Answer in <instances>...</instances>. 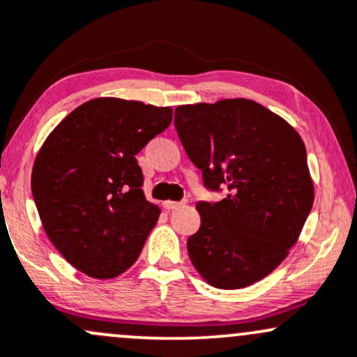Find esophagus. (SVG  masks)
Wrapping results in <instances>:
<instances>
[{
    "mask_svg": "<svg viewBox=\"0 0 357 357\" xmlns=\"http://www.w3.org/2000/svg\"><path fill=\"white\" fill-rule=\"evenodd\" d=\"M183 205H185L183 202H171V199H167V202L162 203V206L166 210H176V208H179V206H183Z\"/></svg>",
    "mask_w": 357,
    "mask_h": 357,
    "instance_id": "1",
    "label": "esophagus"
}]
</instances>
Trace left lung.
I'll use <instances>...</instances> for the list:
<instances>
[{
  "label": "left lung",
  "mask_w": 357,
  "mask_h": 357,
  "mask_svg": "<svg viewBox=\"0 0 357 357\" xmlns=\"http://www.w3.org/2000/svg\"><path fill=\"white\" fill-rule=\"evenodd\" d=\"M174 127L217 203H197L198 232L188 238L195 269L215 288L257 283L287 259L313 205L307 149L298 132L245 98L181 105Z\"/></svg>",
  "instance_id": "obj_1"
}]
</instances>
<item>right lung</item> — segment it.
I'll use <instances>...</instances> for the list:
<instances>
[{
	"label": "right lung",
	"instance_id": "add662e5",
	"mask_svg": "<svg viewBox=\"0 0 357 357\" xmlns=\"http://www.w3.org/2000/svg\"><path fill=\"white\" fill-rule=\"evenodd\" d=\"M171 107L95 98L50 132L35 158L32 193L47 237L96 280L127 271L159 218L135 155L169 127Z\"/></svg>",
	"mask_w": 357,
	"mask_h": 357
}]
</instances>
